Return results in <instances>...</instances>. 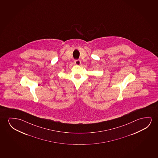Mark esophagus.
<instances>
[{"mask_svg":"<svg viewBox=\"0 0 158 158\" xmlns=\"http://www.w3.org/2000/svg\"><path fill=\"white\" fill-rule=\"evenodd\" d=\"M74 63H75V64L76 65H80V64H81V61H80V60H74Z\"/></svg>","mask_w":158,"mask_h":158,"instance_id":"1","label":"esophagus"}]
</instances>
